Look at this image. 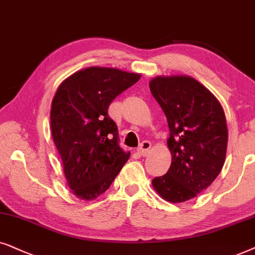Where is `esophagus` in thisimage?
Instances as JSON below:
<instances>
[{"mask_svg": "<svg viewBox=\"0 0 255 255\" xmlns=\"http://www.w3.org/2000/svg\"><path fill=\"white\" fill-rule=\"evenodd\" d=\"M151 148V143L149 141H143L141 143L140 147L137 148V154H140L142 156H145L148 154V151L150 150Z\"/></svg>", "mask_w": 255, "mask_h": 255, "instance_id": "34e87169", "label": "esophagus"}]
</instances>
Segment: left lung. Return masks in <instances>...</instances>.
<instances>
[{
  "label": "left lung",
  "instance_id": "1",
  "mask_svg": "<svg viewBox=\"0 0 255 255\" xmlns=\"http://www.w3.org/2000/svg\"><path fill=\"white\" fill-rule=\"evenodd\" d=\"M149 87L167 117L171 152L168 172L152 179V186L170 203L189 201L222 171L229 138L225 113L217 98L191 77L159 76Z\"/></svg>",
  "mask_w": 255,
  "mask_h": 255
}]
</instances>
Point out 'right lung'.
<instances>
[{"label":"right lung","mask_w":255,"mask_h":255,"mask_svg":"<svg viewBox=\"0 0 255 255\" xmlns=\"http://www.w3.org/2000/svg\"><path fill=\"white\" fill-rule=\"evenodd\" d=\"M141 74L113 67L80 70L59 85L51 105L53 142L67 184L83 201L110 188L130 152L119 145L118 126L108 117L112 101Z\"/></svg>","instance_id":"1"}]
</instances>
